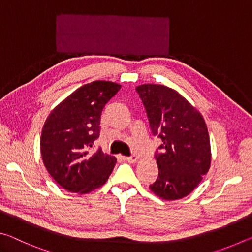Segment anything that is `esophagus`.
I'll list each match as a JSON object with an SVG mask.
<instances>
[{
  "label": "esophagus",
  "instance_id": "1",
  "mask_svg": "<svg viewBox=\"0 0 252 252\" xmlns=\"http://www.w3.org/2000/svg\"><path fill=\"white\" fill-rule=\"evenodd\" d=\"M139 157L135 156V155H132V156H129V157H125V160H126L127 162H130V163H133V162L138 161Z\"/></svg>",
  "mask_w": 252,
  "mask_h": 252
}]
</instances>
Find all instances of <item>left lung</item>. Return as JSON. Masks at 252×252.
Returning <instances> with one entry per match:
<instances>
[{"mask_svg": "<svg viewBox=\"0 0 252 252\" xmlns=\"http://www.w3.org/2000/svg\"><path fill=\"white\" fill-rule=\"evenodd\" d=\"M135 90L146 108L152 134L162 140L155 155L159 176L149 188L164 200L185 198L210 168L206 122L199 111L171 88L142 84Z\"/></svg>", "mask_w": 252, "mask_h": 252, "instance_id": "left-lung-1", "label": "left lung"}]
</instances>
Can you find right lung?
Here are the masks:
<instances>
[{"mask_svg": "<svg viewBox=\"0 0 252 252\" xmlns=\"http://www.w3.org/2000/svg\"><path fill=\"white\" fill-rule=\"evenodd\" d=\"M121 85L110 81L84 84L55 106L41 134V155L49 173L70 192L88 193L108 181L117 159L99 148L91 149L100 135L104 105Z\"/></svg>", "mask_w": 252, "mask_h": 252, "instance_id": "obj_1", "label": "right lung"}]
</instances>
